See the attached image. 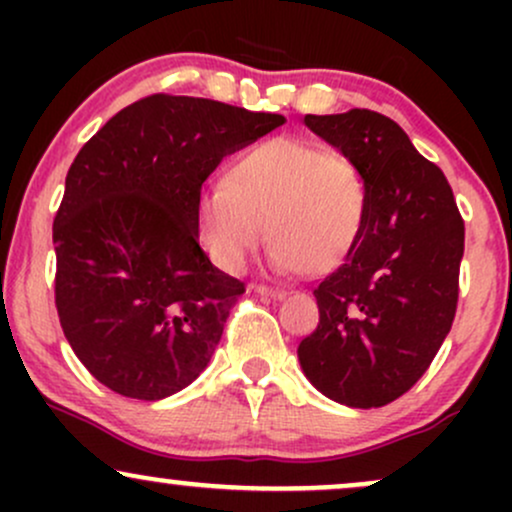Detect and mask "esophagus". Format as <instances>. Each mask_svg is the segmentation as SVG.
Returning a JSON list of instances; mask_svg holds the SVG:
<instances>
[{
    "mask_svg": "<svg viewBox=\"0 0 512 512\" xmlns=\"http://www.w3.org/2000/svg\"><path fill=\"white\" fill-rule=\"evenodd\" d=\"M257 293H262V296H269V298H284L286 291L284 289H274V286H264V284H255L252 286Z\"/></svg>",
    "mask_w": 512,
    "mask_h": 512,
    "instance_id": "1",
    "label": "esophagus"
}]
</instances>
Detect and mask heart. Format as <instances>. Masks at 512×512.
Listing matches in <instances>:
<instances>
[{
	"mask_svg": "<svg viewBox=\"0 0 512 512\" xmlns=\"http://www.w3.org/2000/svg\"><path fill=\"white\" fill-rule=\"evenodd\" d=\"M368 214L366 180L351 158L296 137L245 151L195 204V236L226 272L255 252L267 228L279 272L327 274L351 257Z\"/></svg>",
	"mask_w": 512,
	"mask_h": 512,
	"instance_id": "heart-1",
	"label": "heart"
}]
</instances>
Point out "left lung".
<instances>
[{
  "instance_id": "8db88e82",
  "label": "left lung",
  "mask_w": 512,
  "mask_h": 512,
  "mask_svg": "<svg viewBox=\"0 0 512 512\" xmlns=\"http://www.w3.org/2000/svg\"><path fill=\"white\" fill-rule=\"evenodd\" d=\"M356 163L368 214L356 250L313 291L315 332L298 344L305 378L346 407L402 397L448 337L460 293L464 221L436 163L390 117L354 108L305 115Z\"/></svg>"
}]
</instances>
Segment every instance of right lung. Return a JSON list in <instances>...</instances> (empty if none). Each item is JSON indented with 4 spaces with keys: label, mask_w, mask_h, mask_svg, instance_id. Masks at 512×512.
Instances as JSON below:
<instances>
[{
    "label": "right lung",
    "mask_w": 512,
    "mask_h": 512,
    "mask_svg": "<svg viewBox=\"0 0 512 512\" xmlns=\"http://www.w3.org/2000/svg\"><path fill=\"white\" fill-rule=\"evenodd\" d=\"M286 122L209 98L154 93L81 146L52 223L55 305L88 373L122 397H170L207 368L243 281L195 236L202 182Z\"/></svg>",
    "instance_id": "1"
}]
</instances>
